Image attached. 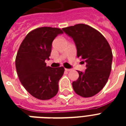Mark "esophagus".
<instances>
[{"mask_svg": "<svg viewBox=\"0 0 126 126\" xmlns=\"http://www.w3.org/2000/svg\"><path fill=\"white\" fill-rule=\"evenodd\" d=\"M65 70L66 71H67V72H69V71H71V69H65Z\"/></svg>", "mask_w": 126, "mask_h": 126, "instance_id": "esophagus-1", "label": "esophagus"}]
</instances>
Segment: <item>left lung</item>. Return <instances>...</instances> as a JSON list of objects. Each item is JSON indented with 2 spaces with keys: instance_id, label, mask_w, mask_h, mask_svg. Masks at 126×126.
<instances>
[{
  "instance_id": "8db88e82",
  "label": "left lung",
  "mask_w": 126,
  "mask_h": 126,
  "mask_svg": "<svg viewBox=\"0 0 126 126\" xmlns=\"http://www.w3.org/2000/svg\"><path fill=\"white\" fill-rule=\"evenodd\" d=\"M62 30L73 38L77 57L86 63L84 72L78 71L79 79L73 82L78 95L90 97L105 86L111 71L112 53L106 38L98 31L85 24H77Z\"/></svg>"
}]
</instances>
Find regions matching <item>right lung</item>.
<instances>
[{
  "mask_svg": "<svg viewBox=\"0 0 126 126\" xmlns=\"http://www.w3.org/2000/svg\"><path fill=\"white\" fill-rule=\"evenodd\" d=\"M63 31L58 28L44 27L27 34L21 44L16 59L17 75L23 86L36 99L53 97L59 90V80L65 69L46 66L53 40Z\"/></svg>",
  "mask_w": 126,
  "mask_h": 126,
  "instance_id": "add662e5",
  "label": "right lung"
}]
</instances>
